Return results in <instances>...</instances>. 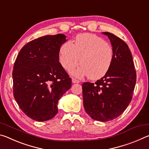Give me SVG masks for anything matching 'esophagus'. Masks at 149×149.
<instances>
[{
  "label": "esophagus",
  "instance_id": "obj_1",
  "mask_svg": "<svg viewBox=\"0 0 149 149\" xmlns=\"http://www.w3.org/2000/svg\"><path fill=\"white\" fill-rule=\"evenodd\" d=\"M72 82L74 83V84H78V83H79V81L75 79V78H72Z\"/></svg>",
  "mask_w": 149,
  "mask_h": 149
}]
</instances>
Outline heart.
Here are the masks:
<instances>
[{"label":"heart","instance_id":"1","mask_svg":"<svg viewBox=\"0 0 149 149\" xmlns=\"http://www.w3.org/2000/svg\"><path fill=\"white\" fill-rule=\"evenodd\" d=\"M114 57L112 47L105 40L97 35L84 33L77 35L74 44L67 41L62 45L59 61L65 70L71 72L81 60L82 65L73 75L77 77L87 75L91 79H99L109 71Z\"/></svg>","mask_w":149,"mask_h":149}]
</instances>
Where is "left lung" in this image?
<instances>
[{"label":"left lung","mask_w":149,"mask_h":149,"mask_svg":"<svg viewBox=\"0 0 149 149\" xmlns=\"http://www.w3.org/2000/svg\"><path fill=\"white\" fill-rule=\"evenodd\" d=\"M107 35L114 50V60L109 71L95 84H82L84 106L88 115L99 122L119 116L132 99L136 84V71L127 45L115 35Z\"/></svg>","instance_id":"1"}]
</instances>
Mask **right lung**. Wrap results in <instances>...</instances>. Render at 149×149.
<instances>
[{
	"instance_id": "obj_1",
	"label": "right lung",
	"mask_w": 149,
	"mask_h": 149,
	"mask_svg": "<svg viewBox=\"0 0 149 149\" xmlns=\"http://www.w3.org/2000/svg\"><path fill=\"white\" fill-rule=\"evenodd\" d=\"M65 35H46L22 47L14 62V99L27 116L45 122L58 113V102L70 89L72 79L59 62Z\"/></svg>"
}]
</instances>
